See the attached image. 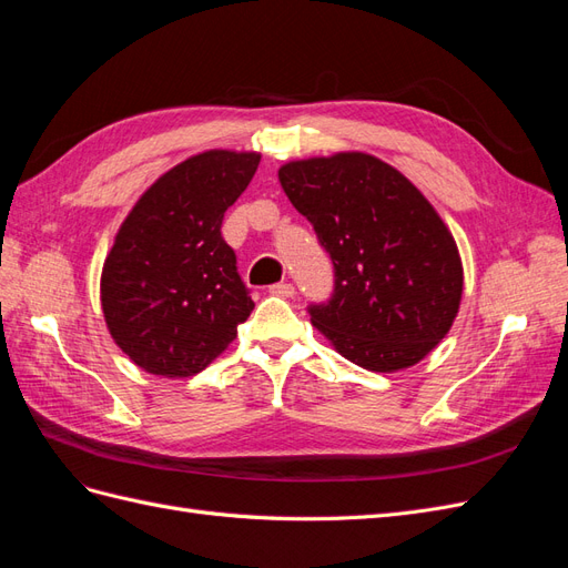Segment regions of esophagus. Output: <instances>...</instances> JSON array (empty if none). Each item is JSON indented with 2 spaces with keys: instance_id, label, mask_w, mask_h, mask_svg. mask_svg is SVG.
Segmentation results:
<instances>
[{
  "instance_id": "34e87169",
  "label": "esophagus",
  "mask_w": 568,
  "mask_h": 568,
  "mask_svg": "<svg viewBox=\"0 0 568 568\" xmlns=\"http://www.w3.org/2000/svg\"><path fill=\"white\" fill-rule=\"evenodd\" d=\"M270 294L272 296H282V298H291V296L296 294V286L288 284V282H277V284L270 286Z\"/></svg>"
}]
</instances>
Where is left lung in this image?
<instances>
[{
	"instance_id": "obj_1",
	"label": "left lung",
	"mask_w": 568,
	"mask_h": 568,
	"mask_svg": "<svg viewBox=\"0 0 568 568\" xmlns=\"http://www.w3.org/2000/svg\"><path fill=\"white\" fill-rule=\"evenodd\" d=\"M280 184L334 265V291L307 305L351 363L395 372L450 332L462 298L455 239L419 189L367 153L294 161Z\"/></svg>"
}]
</instances>
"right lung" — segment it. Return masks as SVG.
<instances>
[{"mask_svg":"<svg viewBox=\"0 0 568 568\" xmlns=\"http://www.w3.org/2000/svg\"><path fill=\"white\" fill-rule=\"evenodd\" d=\"M257 163V153H199L153 182L125 217L101 272V307L134 365L199 374L248 320L251 288L222 220Z\"/></svg>","mask_w":568,"mask_h":568,"instance_id":"add662e5","label":"right lung"}]
</instances>
